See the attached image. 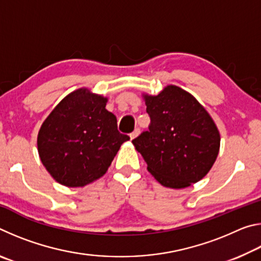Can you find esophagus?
Listing matches in <instances>:
<instances>
[{
	"mask_svg": "<svg viewBox=\"0 0 261 261\" xmlns=\"http://www.w3.org/2000/svg\"><path fill=\"white\" fill-rule=\"evenodd\" d=\"M139 134H140V130L138 129V127H137V129L132 132V134H130V139L132 140V139H135V138H137V137L139 136Z\"/></svg>",
	"mask_w": 261,
	"mask_h": 261,
	"instance_id": "34e87169",
	"label": "esophagus"
}]
</instances>
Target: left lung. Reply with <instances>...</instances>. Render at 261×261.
Instances as JSON below:
<instances>
[{"mask_svg":"<svg viewBox=\"0 0 261 261\" xmlns=\"http://www.w3.org/2000/svg\"><path fill=\"white\" fill-rule=\"evenodd\" d=\"M151 125L132 144L159 183L184 189L204 178L220 149L218 126L192 94L167 85L158 95L143 94Z\"/></svg>","mask_w":261,"mask_h":261,"instance_id":"obj_1","label":"left lung"}]
</instances>
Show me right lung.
Segmentation results:
<instances>
[{"label":"right lung","instance_id":"1","mask_svg":"<svg viewBox=\"0 0 261 261\" xmlns=\"http://www.w3.org/2000/svg\"><path fill=\"white\" fill-rule=\"evenodd\" d=\"M108 99L86 87L71 92L51 110L38 134L42 165L56 182L83 188L107 173L121 145L117 120L106 109Z\"/></svg>","mask_w":261,"mask_h":261}]
</instances>
